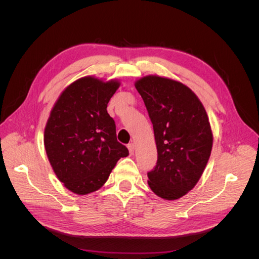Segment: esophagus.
Masks as SVG:
<instances>
[{"label": "esophagus", "mask_w": 259, "mask_h": 259, "mask_svg": "<svg viewBox=\"0 0 259 259\" xmlns=\"http://www.w3.org/2000/svg\"><path fill=\"white\" fill-rule=\"evenodd\" d=\"M127 148H128V151H130V154H134V150H135V145L134 143H131L127 145Z\"/></svg>", "instance_id": "1"}]
</instances>
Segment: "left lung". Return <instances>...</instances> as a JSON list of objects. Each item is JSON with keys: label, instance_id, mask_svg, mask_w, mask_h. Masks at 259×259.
I'll return each mask as SVG.
<instances>
[{"label": "left lung", "instance_id": "8db88e82", "mask_svg": "<svg viewBox=\"0 0 259 259\" xmlns=\"http://www.w3.org/2000/svg\"><path fill=\"white\" fill-rule=\"evenodd\" d=\"M153 125L158 150L148 185L165 200L182 198L197 185L209 159L213 134L204 107L183 83L149 75L136 82Z\"/></svg>", "mask_w": 259, "mask_h": 259}]
</instances>
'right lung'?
<instances>
[{"label": "right lung", "instance_id": "add662e5", "mask_svg": "<svg viewBox=\"0 0 259 259\" xmlns=\"http://www.w3.org/2000/svg\"><path fill=\"white\" fill-rule=\"evenodd\" d=\"M116 81L86 76L62 92L51 112L44 145L61 183L76 194L98 190L128 149L116 139L107 106L119 89Z\"/></svg>", "mask_w": 259, "mask_h": 259}]
</instances>
